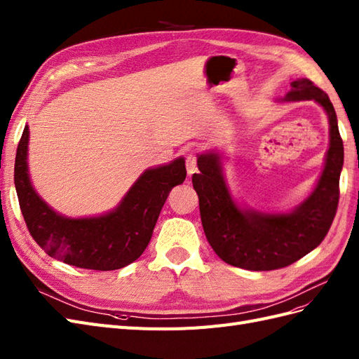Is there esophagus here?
Returning <instances> with one entry per match:
<instances>
[{
    "instance_id": "34e87169",
    "label": "esophagus",
    "mask_w": 359,
    "mask_h": 359,
    "mask_svg": "<svg viewBox=\"0 0 359 359\" xmlns=\"http://www.w3.org/2000/svg\"><path fill=\"white\" fill-rule=\"evenodd\" d=\"M186 164H187V173L189 175H193L198 170V166H196V156L195 152H191L187 156V160H186Z\"/></svg>"
}]
</instances>
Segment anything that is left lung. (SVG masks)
I'll list each match as a JSON object with an SVG mask.
<instances>
[{
	"label": "left lung",
	"mask_w": 359,
	"mask_h": 359,
	"mask_svg": "<svg viewBox=\"0 0 359 359\" xmlns=\"http://www.w3.org/2000/svg\"><path fill=\"white\" fill-rule=\"evenodd\" d=\"M285 100L317 101L326 110L331 125L322 177L309 198L294 211L266 215L240 210L226 189L216 154L201 156L199 173L191 177L203 232L211 248L225 263L255 272L287 267L320 245L332 225L340 199L344 148L332 102L308 79L293 81Z\"/></svg>",
	"instance_id": "1"
}]
</instances>
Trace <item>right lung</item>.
Instances as JSON below:
<instances>
[{"instance_id":"1","label":"right lung","mask_w":359,"mask_h":359,"mask_svg":"<svg viewBox=\"0 0 359 359\" xmlns=\"http://www.w3.org/2000/svg\"><path fill=\"white\" fill-rule=\"evenodd\" d=\"M27 149L28 127L19 140L15 160V187L28 232L50 257L102 272L128 266L143 254L169 191L187 175L184 158H177L144 172L109 215L67 219L36 195L28 178Z\"/></svg>"}]
</instances>
